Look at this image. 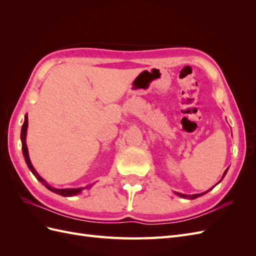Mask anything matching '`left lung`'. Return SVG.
Returning <instances> with one entry per match:
<instances>
[{
  "instance_id": "1",
  "label": "left lung",
  "mask_w": 256,
  "mask_h": 256,
  "mask_svg": "<svg viewBox=\"0 0 256 256\" xmlns=\"http://www.w3.org/2000/svg\"><path fill=\"white\" fill-rule=\"evenodd\" d=\"M228 168H226V172H224V173H223V176H222V178H221V180H223V178H224V176H226V172H228ZM221 180H220V182H221ZM214 187H212V188H214ZM212 189H209L208 191H210ZM208 191H206V192H208ZM206 192H205V193H206ZM205 193H202V194H193V196H186V194H182V193H177V192H176V194H177V196H182V198H191V200H193V198H198L200 196H203V194H205Z\"/></svg>"
}]
</instances>
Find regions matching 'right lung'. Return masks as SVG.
Listing matches in <instances>:
<instances>
[{"label":"right lung","instance_id":"add662e5","mask_svg":"<svg viewBox=\"0 0 256 256\" xmlns=\"http://www.w3.org/2000/svg\"><path fill=\"white\" fill-rule=\"evenodd\" d=\"M26 130H28V115H26V120H24V122H23L22 125V129H21V142H22V152H23V156H24V159H26V164L28 166V168L30 170V172H32L34 174V176L37 178V180H40L46 188L49 189L50 191L54 192V193H58V194L60 196H76L78 194V193H80L82 191L83 188H80V189H56V188H52L51 186H49L47 182H46L42 178L38 175V173L35 171V168H33L32 164H30V157H28V147H26ZM90 186H88V187L85 188H90Z\"/></svg>","mask_w":256,"mask_h":256}]
</instances>
